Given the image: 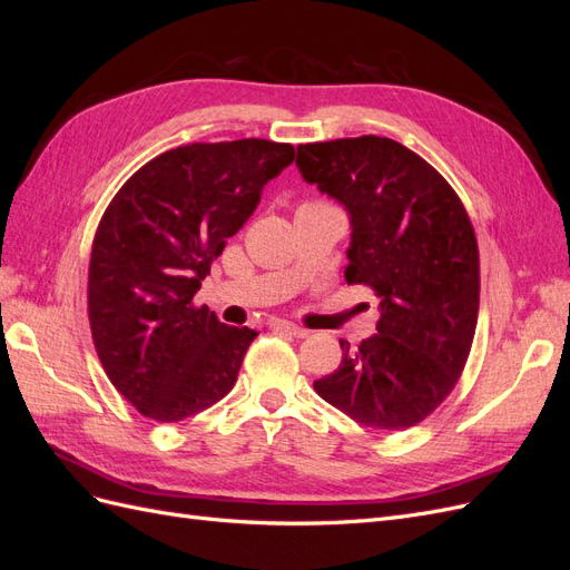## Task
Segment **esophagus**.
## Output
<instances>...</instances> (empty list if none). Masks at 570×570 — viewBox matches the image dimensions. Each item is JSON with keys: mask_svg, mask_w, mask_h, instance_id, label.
Returning <instances> with one entry per match:
<instances>
[{"mask_svg": "<svg viewBox=\"0 0 570 570\" xmlns=\"http://www.w3.org/2000/svg\"><path fill=\"white\" fill-rule=\"evenodd\" d=\"M268 327H271V331H275V333H287L292 337H306L308 335L306 327H299V325L287 323V321H278V318L268 321Z\"/></svg>", "mask_w": 570, "mask_h": 570, "instance_id": "esophagus-1", "label": "esophagus"}]
</instances>
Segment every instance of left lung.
<instances>
[{"label": "left lung", "instance_id": "8db88e82", "mask_svg": "<svg viewBox=\"0 0 570 570\" xmlns=\"http://www.w3.org/2000/svg\"><path fill=\"white\" fill-rule=\"evenodd\" d=\"M297 168L350 216L344 278L381 299L377 335L340 340L342 364L314 390L366 428L416 425L456 385L475 335L471 218L450 183L390 137L299 145Z\"/></svg>", "mask_w": 570, "mask_h": 570}]
</instances>
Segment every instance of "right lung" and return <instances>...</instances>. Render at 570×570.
<instances>
[{"label":"right lung","mask_w":570,"mask_h":570,"mask_svg":"<svg viewBox=\"0 0 570 570\" xmlns=\"http://www.w3.org/2000/svg\"><path fill=\"white\" fill-rule=\"evenodd\" d=\"M295 159L271 140L159 154L118 189L92 243L88 312L114 387L147 419L178 423L226 396L252 340L193 297L228 237Z\"/></svg>","instance_id":"1"}]
</instances>
